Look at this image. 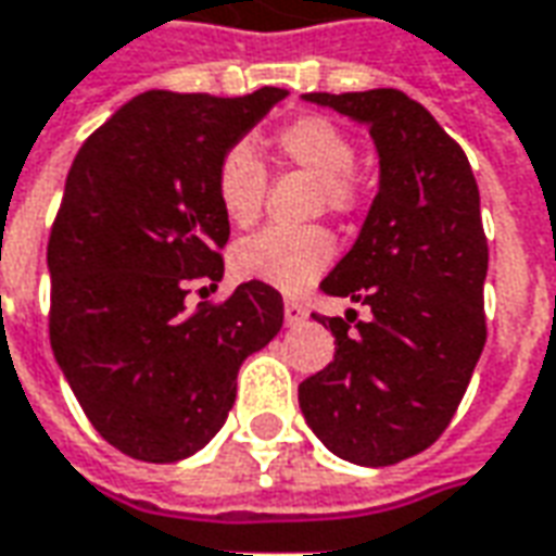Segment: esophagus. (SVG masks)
<instances>
[{"instance_id": "34e87169", "label": "esophagus", "mask_w": 556, "mask_h": 556, "mask_svg": "<svg viewBox=\"0 0 556 556\" xmlns=\"http://www.w3.org/2000/svg\"><path fill=\"white\" fill-rule=\"evenodd\" d=\"M304 318H306L304 304H298V301H286V325H289V328L301 325Z\"/></svg>"}]
</instances>
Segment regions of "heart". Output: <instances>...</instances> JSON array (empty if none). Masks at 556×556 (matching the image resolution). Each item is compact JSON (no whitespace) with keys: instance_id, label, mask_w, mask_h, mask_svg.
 Here are the masks:
<instances>
[{"instance_id":"b5f03b06","label":"heart","mask_w":556,"mask_h":556,"mask_svg":"<svg viewBox=\"0 0 556 556\" xmlns=\"http://www.w3.org/2000/svg\"><path fill=\"white\" fill-rule=\"evenodd\" d=\"M277 150L291 165L318 180V204L331 213H349L358 204L352 184L355 143L325 116H301L277 131ZM267 192V170L247 143L225 150L216 165V201L225 219L247 228L258 219ZM333 258V240L325 228H265L235 243V277L298 294L313 286Z\"/></svg>"}]
</instances>
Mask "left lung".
Segmentation results:
<instances>
[{
  "label": "left lung",
  "mask_w": 556,
  "mask_h": 556,
  "mask_svg": "<svg viewBox=\"0 0 556 556\" xmlns=\"http://www.w3.org/2000/svg\"><path fill=\"white\" fill-rule=\"evenodd\" d=\"M304 102L367 126L379 189L358 240L321 279L372 318L316 316L337 352L298 386V400L328 452L388 467L440 440L484 349L479 186L464 150L400 89L306 92Z\"/></svg>",
  "instance_id": "obj_1"
}]
</instances>
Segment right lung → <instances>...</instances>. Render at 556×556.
<instances>
[{"label":"right lung","mask_w":556,"mask_h":556,"mask_svg":"<svg viewBox=\"0 0 556 556\" xmlns=\"http://www.w3.org/2000/svg\"><path fill=\"white\" fill-rule=\"evenodd\" d=\"M289 89L240 99L150 89L92 131L50 231V345L104 440L174 464L219 433L240 364L282 328V298L243 282L219 306H186L219 282L228 219L216 165Z\"/></svg>","instance_id":"add662e5"}]
</instances>
